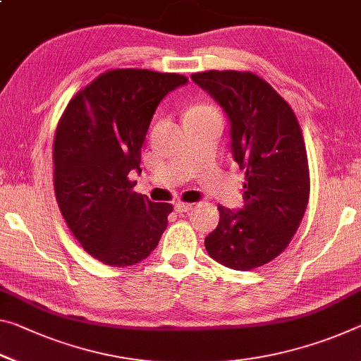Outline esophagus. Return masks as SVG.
<instances>
[{
    "label": "esophagus",
    "instance_id": "obj_1",
    "mask_svg": "<svg viewBox=\"0 0 361 361\" xmlns=\"http://www.w3.org/2000/svg\"><path fill=\"white\" fill-rule=\"evenodd\" d=\"M194 205L192 204H188V202H176L175 204V210L178 212V214H185V212H190L192 210Z\"/></svg>",
    "mask_w": 361,
    "mask_h": 361
}]
</instances>
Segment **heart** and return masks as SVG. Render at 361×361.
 Returning <instances> with one entry per match:
<instances>
[{"mask_svg":"<svg viewBox=\"0 0 361 361\" xmlns=\"http://www.w3.org/2000/svg\"><path fill=\"white\" fill-rule=\"evenodd\" d=\"M209 112H216V111H215L214 107L207 106V104H196V106H192L190 111L186 112V118L201 116V114H209Z\"/></svg>","mask_w":361,"mask_h":361,"instance_id":"b5f03b06","label":"heart"}]
</instances>
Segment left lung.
Instances as JSON below:
<instances>
[{
  "label": "left lung",
  "mask_w": 361,
  "mask_h": 361,
  "mask_svg": "<svg viewBox=\"0 0 361 361\" xmlns=\"http://www.w3.org/2000/svg\"><path fill=\"white\" fill-rule=\"evenodd\" d=\"M191 78L225 109L233 156L245 171L244 209L219 205L205 249L231 270H254L284 252L304 219L310 197L304 135L293 107L255 73L207 71Z\"/></svg>",
  "instance_id": "left-lung-1"
}]
</instances>
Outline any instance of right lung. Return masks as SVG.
Listing matches in <instances>:
<instances>
[{"label":"right lung","mask_w":361,"mask_h":361,"mask_svg":"<svg viewBox=\"0 0 361 361\" xmlns=\"http://www.w3.org/2000/svg\"><path fill=\"white\" fill-rule=\"evenodd\" d=\"M188 82L180 73L111 68L68 101L53 147L54 194L68 230L96 260L131 267L149 257L173 205L133 191L151 118Z\"/></svg>","instance_id":"1"}]
</instances>
